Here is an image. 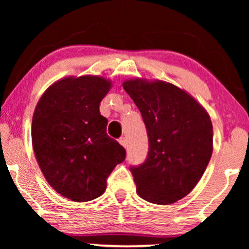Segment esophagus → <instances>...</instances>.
<instances>
[{"mask_svg":"<svg viewBox=\"0 0 249 249\" xmlns=\"http://www.w3.org/2000/svg\"><path fill=\"white\" fill-rule=\"evenodd\" d=\"M119 142L124 146V147H127V139H125L124 137H120L119 138Z\"/></svg>","mask_w":249,"mask_h":249,"instance_id":"obj_1","label":"esophagus"}]
</instances>
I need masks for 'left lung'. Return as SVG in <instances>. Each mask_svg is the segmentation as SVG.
Listing matches in <instances>:
<instances>
[{
    "instance_id": "8db88e82",
    "label": "left lung",
    "mask_w": 249,
    "mask_h": 249,
    "mask_svg": "<svg viewBox=\"0 0 249 249\" xmlns=\"http://www.w3.org/2000/svg\"><path fill=\"white\" fill-rule=\"evenodd\" d=\"M124 88L141 111L148 136L144 163L130 166L138 195L168 205L192 192L213 151L210 115L186 91L164 81L128 80Z\"/></svg>"
}]
</instances>
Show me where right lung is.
Segmentation results:
<instances>
[{"label":"right lung","mask_w":249,"mask_h":249,"mask_svg":"<svg viewBox=\"0 0 249 249\" xmlns=\"http://www.w3.org/2000/svg\"><path fill=\"white\" fill-rule=\"evenodd\" d=\"M110 88L102 77L64 78L44 93L34 112L32 141L39 168L52 188L73 202L100 197L125 159L100 112Z\"/></svg>","instance_id":"add662e5"}]
</instances>
